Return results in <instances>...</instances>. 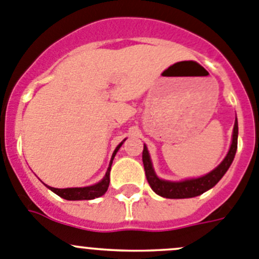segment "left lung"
Here are the masks:
<instances>
[{
    "label": "left lung",
    "mask_w": 259,
    "mask_h": 259,
    "mask_svg": "<svg viewBox=\"0 0 259 259\" xmlns=\"http://www.w3.org/2000/svg\"><path fill=\"white\" fill-rule=\"evenodd\" d=\"M236 148H238V120H235L233 133V143H231L230 151L225 159L207 175L202 176L198 179H192V180L180 181V183H172V181L161 180L154 174L153 167H152L151 157H149L148 149L144 146L143 149V165L144 171H146L147 181H148L149 187L152 188L154 193L163 198H171V199H183V198H193L197 195L203 194L208 189L213 188L214 185L221 180L225 172L229 170L230 165L233 163L234 157H235Z\"/></svg>",
    "instance_id": "1"
}]
</instances>
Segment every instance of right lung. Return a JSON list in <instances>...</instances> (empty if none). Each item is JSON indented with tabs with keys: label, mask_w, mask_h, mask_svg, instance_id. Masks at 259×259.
Wrapping results in <instances>:
<instances>
[{
	"label": "right lung",
	"mask_w": 259,
	"mask_h": 259,
	"mask_svg": "<svg viewBox=\"0 0 259 259\" xmlns=\"http://www.w3.org/2000/svg\"><path fill=\"white\" fill-rule=\"evenodd\" d=\"M122 143L118 144L116 147L115 152L112 154V158H111L110 166L107 168V172H106L105 178L100 181V183H97V184L92 185V187H85V188H66V189H57V188H52L48 187L53 193H56L57 195H60L61 198L67 200H89V199H94V198H98L101 195L105 194L108 189V185H110V170H111V165H112V161L115 158L116 152L118 151V148L121 147Z\"/></svg>",
	"instance_id": "add662e5"
}]
</instances>
